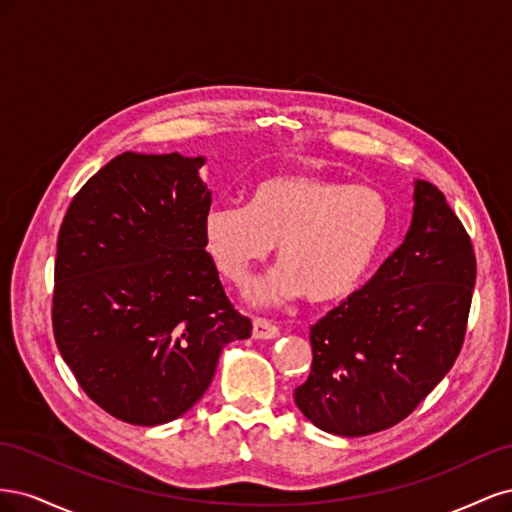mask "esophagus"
Instances as JSON below:
<instances>
[{"label":"esophagus","mask_w":512,"mask_h":512,"mask_svg":"<svg viewBox=\"0 0 512 512\" xmlns=\"http://www.w3.org/2000/svg\"><path fill=\"white\" fill-rule=\"evenodd\" d=\"M252 335H254V339H271V337L280 335V329H277L275 324L267 318H254Z\"/></svg>","instance_id":"34e87169"}]
</instances>
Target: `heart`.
<instances>
[{"label": "heart", "instance_id": "1", "mask_svg": "<svg viewBox=\"0 0 512 512\" xmlns=\"http://www.w3.org/2000/svg\"><path fill=\"white\" fill-rule=\"evenodd\" d=\"M386 196L363 183L316 173H277L252 185L247 205H213L203 239L226 282H243L277 245V269L250 288L254 301L305 294L333 303L352 294L374 265L389 232Z\"/></svg>", "mask_w": 512, "mask_h": 512}]
</instances>
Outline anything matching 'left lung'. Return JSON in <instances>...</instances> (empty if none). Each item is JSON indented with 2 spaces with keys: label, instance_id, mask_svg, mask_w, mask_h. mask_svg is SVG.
<instances>
[{
  "label": "left lung",
  "instance_id": "8db88e82",
  "mask_svg": "<svg viewBox=\"0 0 512 512\" xmlns=\"http://www.w3.org/2000/svg\"><path fill=\"white\" fill-rule=\"evenodd\" d=\"M476 256L429 181H414L408 235L371 280L309 327L312 371L294 404L318 429L359 438L404 421L453 367Z\"/></svg>",
  "mask_w": 512,
  "mask_h": 512
}]
</instances>
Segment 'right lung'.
Masks as SVG:
<instances>
[{
    "instance_id": "right-lung-1",
    "label": "right lung",
    "mask_w": 512,
    "mask_h": 512,
    "mask_svg": "<svg viewBox=\"0 0 512 512\" xmlns=\"http://www.w3.org/2000/svg\"><path fill=\"white\" fill-rule=\"evenodd\" d=\"M203 164L121 153L59 228L55 342L89 399L123 423L175 421L209 389L222 348L252 335L205 250Z\"/></svg>"
}]
</instances>
